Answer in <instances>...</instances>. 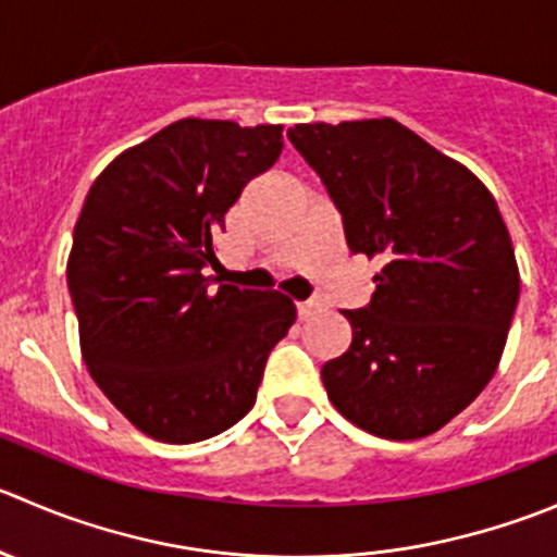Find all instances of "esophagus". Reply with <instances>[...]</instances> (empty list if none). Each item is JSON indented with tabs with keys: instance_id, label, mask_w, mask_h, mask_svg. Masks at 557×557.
I'll use <instances>...</instances> for the list:
<instances>
[{
	"instance_id": "obj_1",
	"label": "esophagus",
	"mask_w": 557,
	"mask_h": 557,
	"mask_svg": "<svg viewBox=\"0 0 557 557\" xmlns=\"http://www.w3.org/2000/svg\"><path fill=\"white\" fill-rule=\"evenodd\" d=\"M315 310H318L315 301H296V312H299L301 321H305V318H310Z\"/></svg>"
}]
</instances>
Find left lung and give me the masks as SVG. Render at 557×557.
<instances>
[{"instance_id":"8db88e82","label":"left lung","mask_w":557,"mask_h":557,"mask_svg":"<svg viewBox=\"0 0 557 557\" xmlns=\"http://www.w3.org/2000/svg\"><path fill=\"white\" fill-rule=\"evenodd\" d=\"M375 294L343 310L350 348L321 367L334 408L388 441L433 435L495 375L520 299L515 247L487 187L394 119L296 124Z\"/></svg>"}]
</instances>
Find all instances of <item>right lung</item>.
<instances>
[{
	"mask_svg": "<svg viewBox=\"0 0 557 557\" xmlns=\"http://www.w3.org/2000/svg\"><path fill=\"white\" fill-rule=\"evenodd\" d=\"M283 152V124L180 119L95 180L67 288L91 377L144 435L196 444L256 405L296 321L277 290L214 285V239L245 185Z\"/></svg>",
	"mask_w": 557,
	"mask_h": 557,
	"instance_id": "right-lung-1",
	"label": "right lung"
}]
</instances>
